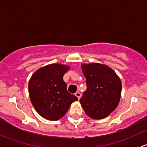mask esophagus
I'll return each mask as SVG.
<instances>
[{
    "label": "esophagus",
    "mask_w": 147,
    "mask_h": 147,
    "mask_svg": "<svg viewBox=\"0 0 147 147\" xmlns=\"http://www.w3.org/2000/svg\"><path fill=\"white\" fill-rule=\"evenodd\" d=\"M75 95L77 97H78V100H80V97H81V94H80V92H77L75 94Z\"/></svg>",
    "instance_id": "1"
}]
</instances>
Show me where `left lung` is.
I'll use <instances>...</instances> for the list:
<instances>
[{
    "label": "left lung",
    "mask_w": 147,
    "mask_h": 147,
    "mask_svg": "<svg viewBox=\"0 0 147 147\" xmlns=\"http://www.w3.org/2000/svg\"><path fill=\"white\" fill-rule=\"evenodd\" d=\"M87 90L80 102L86 115L94 119L109 116L117 107L121 92L118 75L109 67L100 63L82 64Z\"/></svg>",
    "instance_id": "left-lung-1"
}]
</instances>
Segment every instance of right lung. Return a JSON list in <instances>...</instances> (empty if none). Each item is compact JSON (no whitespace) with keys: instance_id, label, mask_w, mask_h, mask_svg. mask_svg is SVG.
<instances>
[{"instance_id":"add662e5","label":"right lung","mask_w":147,"mask_h":147,"mask_svg":"<svg viewBox=\"0 0 147 147\" xmlns=\"http://www.w3.org/2000/svg\"><path fill=\"white\" fill-rule=\"evenodd\" d=\"M69 67L61 64L40 68L30 79L28 89L31 102L38 114L46 119L55 121L66 114L78 97L67 90L63 75Z\"/></svg>"}]
</instances>
